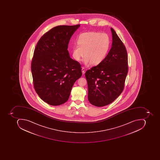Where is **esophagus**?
<instances>
[{"mask_svg": "<svg viewBox=\"0 0 160 160\" xmlns=\"http://www.w3.org/2000/svg\"><path fill=\"white\" fill-rule=\"evenodd\" d=\"M82 74H84L85 73V68L84 67H82Z\"/></svg>", "mask_w": 160, "mask_h": 160, "instance_id": "34e87169", "label": "esophagus"}]
</instances>
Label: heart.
<instances>
[{
	"label": "heart",
	"mask_w": 160,
	"mask_h": 160,
	"mask_svg": "<svg viewBox=\"0 0 160 160\" xmlns=\"http://www.w3.org/2000/svg\"><path fill=\"white\" fill-rule=\"evenodd\" d=\"M78 45L72 48V56L80 61L85 55V65H98L108 55L111 47V38L106 33L91 31L83 32L79 36Z\"/></svg>",
	"instance_id": "b5f03b06"
}]
</instances>
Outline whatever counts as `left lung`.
<instances>
[{"mask_svg":"<svg viewBox=\"0 0 160 160\" xmlns=\"http://www.w3.org/2000/svg\"><path fill=\"white\" fill-rule=\"evenodd\" d=\"M112 48L105 60L85 73L88 99L91 104L103 107L110 104L120 95L128 73L127 50L121 40L111 28Z\"/></svg>","mask_w":160,"mask_h":160,"instance_id":"obj_1","label":"left lung"}]
</instances>
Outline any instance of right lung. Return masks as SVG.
I'll return each mask as SVG.
<instances>
[{
  "label": "right lung",
  "instance_id": "obj_1",
  "mask_svg": "<svg viewBox=\"0 0 160 160\" xmlns=\"http://www.w3.org/2000/svg\"><path fill=\"white\" fill-rule=\"evenodd\" d=\"M80 25H59L38 41L31 63L33 87L43 101L52 106L66 102L75 82L82 76L79 63L71 59L69 41Z\"/></svg>",
  "mask_w": 160,
  "mask_h": 160
}]
</instances>
